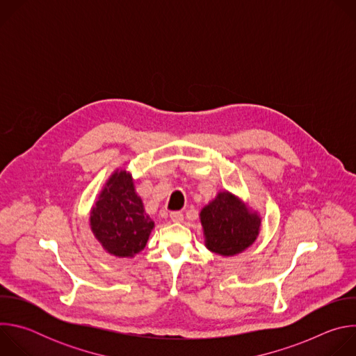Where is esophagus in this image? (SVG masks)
Returning a JSON list of instances; mask_svg holds the SVG:
<instances>
[{"label":"esophagus","mask_w":356,"mask_h":356,"mask_svg":"<svg viewBox=\"0 0 356 356\" xmlns=\"http://www.w3.org/2000/svg\"><path fill=\"white\" fill-rule=\"evenodd\" d=\"M170 220H172V222H176V224L183 222V214L180 211H173V213H170Z\"/></svg>","instance_id":"34e87169"}]
</instances>
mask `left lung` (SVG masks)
Masks as SVG:
<instances>
[{"instance_id": "1", "label": "left lung", "mask_w": 356, "mask_h": 356, "mask_svg": "<svg viewBox=\"0 0 356 356\" xmlns=\"http://www.w3.org/2000/svg\"><path fill=\"white\" fill-rule=\"evenodd\" d=\"M204 245L221 257H236L255 243L262 217L236 194L222 190L201 209Z\"/></svg>"}]
</instances>
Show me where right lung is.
<instances>
[{"mask_svg": "<svg viewBox=\"0 0 356 356\" xmlns=\"http://www.w3.org/2000/svg\"><path fill=\"white\" fill-rule=\"evenodd\" d=\"M134 181L125 168L115 169L98 193L88 217L91 232L101 248L120 259L135 258L155 228Z\"/></svg>", "mask_w": 356, "mask_h": 356, "instance_id": "1", "label": "right lung"}]
</instances>
